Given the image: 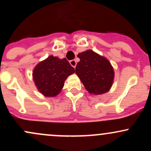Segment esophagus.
I'll return each instance as SVG.
<instances>
[{
  "label": "esophagus",
  "mask_w": 151,
  "mask_h": 151,
  "mask_svg": "<svg viewBox=\"0 0 151 151\" xmlns=\"http://www.w3.org/2000/svg\"><path fill=\"white\" fill-rule=\"evenodd\" d=\"M70 65L72 66V67H74V68H75L76 67V65H77V62H76V61L74 60H70Z\"/></svg>",
  "instance_id": "esophagus-1"
}]
</instances>
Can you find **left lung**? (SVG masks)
I'll return each mask as SVG.
<instances>
[{
    "label": "left lung",
    "instance_id": "left-lung-1",
    "mask_svg": "<svg viewBox=\"0 0 151 151\" xmlns=\"http://www.w3.org/2000/svg\"><path fill=\"white\" fill-rule=\"evenodd\" d=\"M75 71L84 87L90 93L102 94L110 89L113 84L114 72L106 58L92 50L79 53Z\"/></svg>",
    "mask_w": 151,
    "mask_h": 151
}]
</instances>
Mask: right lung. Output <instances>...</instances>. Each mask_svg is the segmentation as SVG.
I'll return each mask as SVG.
<instances>
[{
  "label": "right lung",
  "mask_w": 151,
  "mask_h": 151,
  "mask_svg": "<svg viewBox=\"0 0 151 151\" xmlns=\"http://www.w3.org/2000/svg\"><path fill=\"white\" fill-rule=\"evenodd\" d=\"M67 59L50 56L33 70V80L37 89L45 96H55L61 91L68 76L74 73Z\"/></svg>",
  "instance_id": "1"
}]
</instances>
